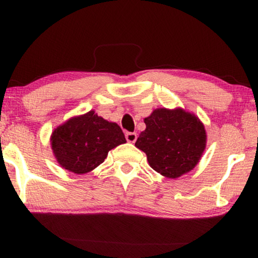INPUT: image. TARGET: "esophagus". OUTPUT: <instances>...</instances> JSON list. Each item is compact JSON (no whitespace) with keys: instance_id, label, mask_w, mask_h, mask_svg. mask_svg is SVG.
<instances>
[{"instance_id":"34e87169","label":"esophagus","mask_w":258,"mask_h":258,"mask_svg":"<svg viewBox=\"0 0 258 258\" xmlns=\"http://www.w3.org/2000/svg\"><path fill=\"white\" fill-rule=\"evenodd\" d=\"M125 139L128 142L134 143L137 140V134L136 133H126L125 134Z\"/></svg>"}]
</instances>
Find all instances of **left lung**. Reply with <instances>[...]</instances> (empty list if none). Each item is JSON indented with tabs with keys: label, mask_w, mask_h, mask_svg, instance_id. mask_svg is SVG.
I'll use <instances>...</instances> for the list:
<instances>
[{
	"label": "left lung",
	"mask_w": 258,
	"mask_h": 258,
	"mask_svg": "<svg viewBox=\"0 0 258 258\" xmlns=\"http://www.w3.org/2000/svg\"><path fill=\"white\" fill-rule=\"evenodd\" d=\"M147 128L135 146L146 153L150 167L168 178L192 170L206 149L204 125L195 115L162 108L144 118Z\"/></svg>",
	"instance_id": "left-lung-1"
}]
</instances>
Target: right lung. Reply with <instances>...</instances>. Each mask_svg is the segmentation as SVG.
<instances>
[{"label":"right lung","mask_w":258,"mask_h":258,"mask_svg":"<svg viewBox=\"0 0 258 258\" xmlns=\"http://www.w3.org/2000/svg\"><path fill=\"white\" fill-rule=\"evenodd\" d=\"M122 129L89 111L70 118L52 132L51 148L62 168L86 174L103 163L109 150L125 143Z\"/></svg>","instance_id":"obj_1"}]
</instances>
